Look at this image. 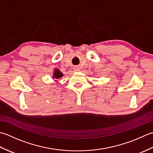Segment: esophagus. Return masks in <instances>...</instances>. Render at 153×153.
Returning <instances> with one entry per match:
<instances>
[{"mask_svg": "<svg viewBox=\"0 0 153 153\" xmlns=\"http://www.w3.org/2000/svg\"><path fill=\"white\" fill-rule=\"evenodd\" d=\"M80 70V67L79 66H74V71H79Z\"/></svg>", "mask_w": 153, "mask_h": 153, "instance_id": "obj_1", "label": "esophagus"}]
</instances>
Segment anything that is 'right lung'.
Segmentation results:
<instances>
[{
    "label": "right lung",
    "instance_id": "obj_1",
    "mask_svg": "<svg viewBox=\"0 0 153 153\" xmlns=\"http://www.w3.org/2000/svg\"><path fill=\"white\" fill-rule=\"evenodd\" d=\"M63 76V73H62L58 69H55V72H54V74H53V78L56 79H58L59 78H61Z\"/></svg>",
    "mask_w": 153,
    "mask_h": 153
}]
</instances>
